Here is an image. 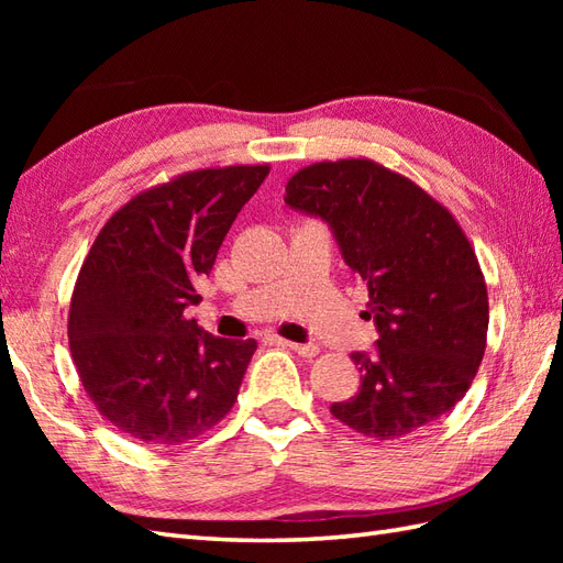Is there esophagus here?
I'll return each mask as SVG.
<instances>
[{
	"label": "esophagus",
	"instance_id": "obj_1",
	"mask_svg": "<svg viewBox=\"0 0 563 563\" xmlns=\"http://www.w3.org/2000/svg\"><path fill=\"white\" fill-rule=\"evenodd\" d=\"M288 349L295 351L297 355H302V357L319 355V345H314V343H288Z\"/></svg>",
	"mask_w": 563,
	"mask_h": 563
}]
</instances>
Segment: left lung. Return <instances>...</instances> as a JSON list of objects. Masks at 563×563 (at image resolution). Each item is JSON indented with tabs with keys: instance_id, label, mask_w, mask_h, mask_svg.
<instances>
[{
	"instance_id": "left-lung-1",
	"label": "left lung",
	"mask_w": 563,
	"mask_h": 563,
	"mask_svg": "<svg viewBox=\"0 0 563 563\" xmlns=\"http://www.w3.org/2000/svg\"><path fill=\"white\" fill-rule=\"evenodd\" d=\"M285 202L331 224L345 263L367 283L375 355L351 353L361 389L331 413L375 440L413 435L472 387L488 331L479 261L454 214L373 159L317 162Z\"/></svg>"
}]
</instances>
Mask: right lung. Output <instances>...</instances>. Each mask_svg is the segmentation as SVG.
Returning a JSON list of instances; mask_svg holds the SVG:
<instances>
[{
    "label": "right lung",
    "instance_id": "add662e5",
    "mask_svg": "<svg viewBox=\"0 0 563 563\" xmlns=\"http://www.w3.org/2000/svg\"><path fill=\"white\" fill-rule=\"evenodd\" d=\"M271 164L196 169L142 190L93 239L67 336L84 391L142 445L176 448L230 413L256 341L220 339L186 314L236 212Z\"/></svg>",
    "mask_w": 563,
    "mask_h": 563
}]
</instances>
